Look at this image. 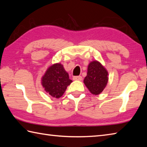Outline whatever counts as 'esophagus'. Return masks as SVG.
I'll return each mask as SVG.
<instances>
[{"label": "esophagus", "instance_id": "obj_1", "mask_svg": "<svg viewBox=\"0 0 147 147\" xmlns=\"http://www.w3.org/2000/svg\"><path fill=\"white\" fill-rule=\"evenodd\" d=\"M73 80H75V81H81V80H82V77L81 76H74L73 78Z\"/></svg>", "mask_w": 147, "mask_h": 147}]
</instances>
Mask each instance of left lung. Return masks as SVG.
Masks as SVG:
<instances>
[{
	"instance_id": "1",
	"label": "left lung",
	"mask_w": 147,
	"mask_h": 147,
	"mask_svg": "<svg viewBox=\"0 0 147 147\" xmlns=\"http://www.w3.org/2000/svg\"><path fill=\"white\" fill-rule=\"evenodd\" d=\"M87 71L83 82L90 93L95 95H99L107 84L108 71L100 62L96 60L90 62Z\"/></svg>"
}]
</instances>
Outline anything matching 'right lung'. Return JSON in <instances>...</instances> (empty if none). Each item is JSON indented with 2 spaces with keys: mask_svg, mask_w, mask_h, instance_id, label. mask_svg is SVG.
<instances>
[{
  "mask_svg": "<svg viewBox=\"0 0 147 147\" xmlns=\"http://www.w3.org/2000/svg\"><path fill=\"white\" fill-rule=\"evenodd\" d=\"M42 85L45 91L52 97L59 98L64 94L67 86L73 82L65 71L63 65L55 63L51 65L42 77Z\"/></svg>",
  "mask_w": 147,
  "mask_h": 147,
  "instance_id": "1",
  "label": "right lung"
}]
</instances>
